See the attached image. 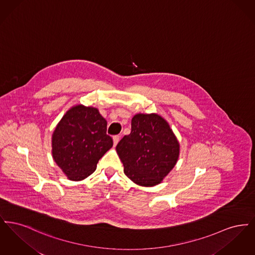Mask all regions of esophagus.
Here are the masks:
<instances>
[{
	"mask_svg": "<svg viewBox=\"0 0 255 255\" xmlns=\"http://www.w3.org/2000/svg\"><path fill=\"white\" fill-rule=\"evenodd\" d=\"M120 138H121V135H119V134L114 135L113 139H114V144H115V145H117V144H118V142L120 141Z\"/></svg>",
	"mask_w": 255,
	"mask_h": 255,
	"instance_id": "obj_1",
	"label": "esophagus"
}]
</instances>
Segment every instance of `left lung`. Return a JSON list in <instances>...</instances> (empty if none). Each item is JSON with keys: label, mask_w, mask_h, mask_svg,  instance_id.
<instances>
[{"label": "left lung", "mask_w": 255, "mask_h": 255, "mask_svg": "<svg viewBox=\"0 0 255 255\" xmlns=\"http://www.w3.org/2000/svg\"><path fill=\"white\" fill-rule=\"evenodd\" d=\"M131 126V133L124 135L116 148L124 173L138 185L154 186L175 166L179 142L169 124L156 114H137Z\"/></svg>", "instance_id": "obj_1"}]
</instances>
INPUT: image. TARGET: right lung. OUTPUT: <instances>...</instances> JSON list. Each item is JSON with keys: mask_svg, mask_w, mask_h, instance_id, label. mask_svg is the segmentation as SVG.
Listing matches in <instances>:
<instances>
[{"mask_svg": "<svg viewBox=\"0 0 255 255\" xmlns=\"http://www.w3.org/2000/svg\"><path fill=\"white\" fill-rule=\"evenodd\" d=\"M113 146L107 122L98 110L74 106L52 134V157L72 181H81L97 169L98 160Z\"/></svg>", "mask_w": 255, "mask_h": 255, "instance_id": "1", "label": "right lung"}]
</instances>
